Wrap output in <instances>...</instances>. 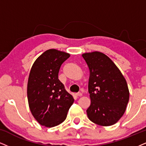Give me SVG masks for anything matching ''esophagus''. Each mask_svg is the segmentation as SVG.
<instances>
[{
	"label": "esophagus",
	"mask_w": 146,
	"mask_h": 146,
	"mask_svg": "<svg viewBox=\"0 0 146 146\" xmlns=\"http://www.w3.org/2000/svg\"><path fill=\"white\" fill-rule=\"evenodd\" d=\"M76 95L77 97H80V96H82V93H80V92H78V93H76Z\"/></svg>",
	"instance_id": "34e87169"
}]
</instances>
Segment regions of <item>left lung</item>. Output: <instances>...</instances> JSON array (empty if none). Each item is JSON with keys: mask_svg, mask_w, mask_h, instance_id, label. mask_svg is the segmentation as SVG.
<instances>
[{"mask_svg": "<svg viewBox=\"0 0 146 146\" xmlns=\"http://www.w3.org/2000/svg\"><path fill=\"white\" fill-rule=\"evenodd\" d=\"M90 71L91 105L88 118L98 125L111 126L123 116L129 100L127 81L121 72L105 54L95 51L82 55Z\"/></svg>", "mask_w": 146, "mask_h": 146, "instance_id": "1", "label": "left lung"}]
</instances>
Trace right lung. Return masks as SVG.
I'll list each match as a JSON object with an SVG mask.
<instances>
[{
  "label": "right lung",
  "instance_id": "1",
  "mask_svg": "<svg viewBox=\"0 0 146 146\" xmlns=\"http://www.w3.org/2000/svg\"><path fill=\"white\" fill-rule=\"evenodd\" d=\"M70 56L65 52L48 49L38 57L30 70L28 104L35 119L46 127L63 123L74 101L58 78L61 66Z\"/></svg>",
  "mask_w": 146,
  "mask_h": 146
}]
</instances>
